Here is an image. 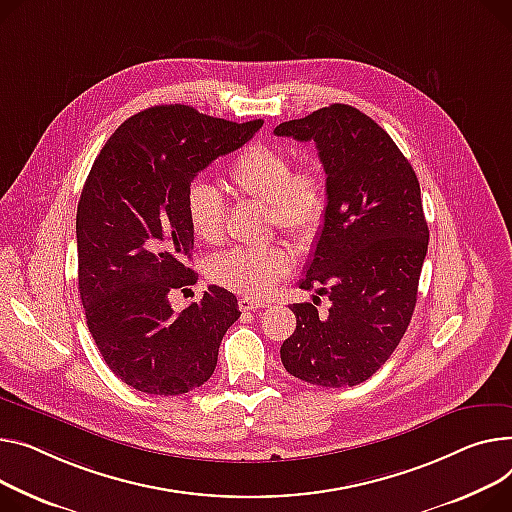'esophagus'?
I'll use <instances>...</instances> for the list:
<instances>
[{
	"label": "esophagus",
	"mask_w": 512,
	"mask_h": 512,
	"mask_svg": "<svg viewBox=\"0 0 512 512\" xmlns=\"http://www.w3.org/2000/svg\"><path fill=\"white\" fill-rule=\"evenodd\" d=\"M263 306H267L263 300H255L251 296H243L238 300V309L241 311H257V309H263Z\"/></svg>",
	"instance_id": "34e87169"
}]
</instances>
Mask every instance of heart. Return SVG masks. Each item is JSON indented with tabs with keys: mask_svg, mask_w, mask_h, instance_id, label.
<instances>
[{
	"mask_svg": "<svg viewBox=\"0 0 512 512\" xmlns=\"http://www.w3.org/2000/svg\"><path fill=\"white\" fill-rule=\"evenodd\" d=\"M230 189L269 208V224H276L300 247L313 245L325 228L329 195L319 164L292 168L286 150L251 144L228 166ZM185 214L193 234L206 243H218L224 234V201L203 181H193L185 193ZM292 255L282 245L234 249L212 263V278L238 294L261 298L288 276Z\"/></svg>",
	"mask_w": 512,
	"mask_h": 512,
	"instance_id": "1",
	"label": "heart"
}]
</instances>
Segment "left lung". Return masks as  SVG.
Instances as JSON below:
<instances>
[{
  "mask_svg": "<svg viewBox=\"0 0 512 512\" xmlns=\"http://www.w3.org/2000/svg\"><path fill=\"white\" fill-rule=\"evenodd\" d=\"M274 133L317 144L329 195L300 282L329 296V311L290 306L296 329L282 344V364L304 383L354 387L389 360L416 309L428 251L420 183L391 135L350 105L323 107Z\"/></svg>",
  "mask_w": 512,
  "mask_h": 512,
  "instance_id": "obj_1",
  "label": "left lung"
}]
</instances>
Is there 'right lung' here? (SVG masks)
<instances>
[{"label":"right lung","mask_w":512,"mask_h":512,"mask_svg":"<svg viewBox=\"0 0 512 512\" xmlns=\"http://www.w3.org/2000/svg\"><path fill=\"white\" fill-rule=\"evenodd\" d=\"M261 125L187 105L152 107L121 123L90 168L76 216L80 298L102 358L135 391L168 397L201 387L241 317L236 296L220 286L181 313L168 296L197 282L187 187Z\"/></svg>","instance_id":"obj_1"}]
</instances>
